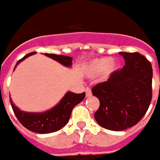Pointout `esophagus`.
Wrapping results in <instances>:
<instances>
[{
    "label": "esophagus",
    "mask_w": 160,
    "mask_h": 160,
    "mask_svg": "<svg viewBox=\"0 0 160 160\" xmlns=\"http://www.w3.org/2000/svg\"><path fill=\"white\" fill-rule=\"evenodd\" d=\"M85 94H86V96H87V97H88V96H91V89L87 87V88L85 89Z\"/></svg>",
    "instance_id": "esophagus-1"
}]
</instances>
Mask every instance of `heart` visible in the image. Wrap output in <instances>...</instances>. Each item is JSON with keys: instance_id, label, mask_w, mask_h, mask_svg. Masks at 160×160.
<instances>
[{"instance_id": "obj_1", "label": "heart", "mask_w": 160, "mask_h": 160, "mask_svg": "<svg viewBox=\"0 0 160 160\" xmlns=\"http://www.w3.org/2000/svg\"><path fill=\"white\" fill-rule=\"evenodd\" d=\"M116 68L117 64L115 61L104 58L92 61L88 65L86 72L89 77H96L101 73H103L104 77H108Z\"/></svg>"}]
</instances>
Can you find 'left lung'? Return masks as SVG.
I'll return each mask as SVG.
<instances>
[{"label": "left lung", "instance_id": "8db88e82", "mask_svg": "<svg viewBox=\"0 0 160 160\" xmlns=\"http://www.w3.org/2000/svg\"><path fill=\"white\" fill-rule=\"evenodd\" d=\"M120 54L125 59V65L91 89L100 101L95 119L102 128L112 131L136 125L147 113L152 97L150 62L139 52Z\"/></svg>", "mask_w": 160, "mask_h": 160}]
</instances>
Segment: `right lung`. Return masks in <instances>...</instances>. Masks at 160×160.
Wrapping results in <instances>:
<instances>
[{"instance_id":"add662e5","label":"right lung","mask_w":160,"mask_h":160,"mask_svg":"<svg viewBox=\"0 0 160 160\" xmlns=\"http://www.w3.org/2000/svg\"><path fill=\"white\" fill-rule=\"evenodd\" d=\"M35 52L27 54L17 62V64L26 58L31 56ZM45 55L52 58V59L56 60L65 66L72 65V58L71 57L50 54V53H45ZM84 97H85L84 92L80 94L67 92L56 107L52 108L51 110L40 114L27 113L24 111H20L18 108L13 105L11 101L10 102L16 118L26 128L38 133H50V132L58 131L67 124L68 121L71 117V111L73 108L76 105H78L79 102H81L84 99Z\"/></svg>"}]
</instances>
